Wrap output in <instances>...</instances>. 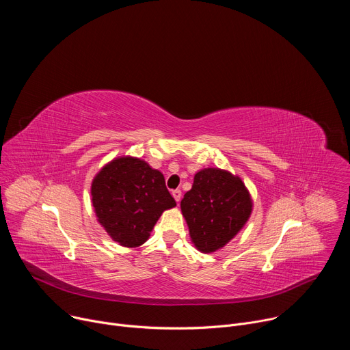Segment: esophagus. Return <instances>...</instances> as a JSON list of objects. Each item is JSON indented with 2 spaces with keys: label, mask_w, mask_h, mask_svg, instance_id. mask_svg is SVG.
Returning <instances> with one entry per match:
<instances>
[{
  "label": "esophagus",
  "mask_w": 350,
  "mask_h": 350,
  "mask_svg": "<svg viewBox=\"0 0 350 350\" xmlns=\"http://www.w3.org/2000/svg\"><path fill=\"white\" fill-rule=\"evenodd\" d=\"M172 195H173V198L176 199V202H180V201H181V191H180V189L172 191Z\"/></svg>",
  "instance_id": "esophagus-1"
}]
</instances>
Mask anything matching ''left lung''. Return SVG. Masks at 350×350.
<instances>
[{"label":"left lung","mask_w":350,"mask_h":350,"mask_svg":"<svg viewBox=\"0 0 350 350\" xmlns=\"http://www.w3.org/2000/svg\"><path fill=\"white\" fill-rule=\"evenodd\" d=\"M180 208L193 246L202 254H213L245 227L254 211V199L239 176L205 167L195 173Z\"/></svg>","instance_id":"left-lung-1"}]
</instances>
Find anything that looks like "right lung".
<instances>
[{
    "instance_id": "add662e5",
    "label": "right lung",
    "mask_w": 350,
    "mask_h": 350,
    "mask_svg": "<svg viewBox=\"0 0 350 350\" xmlns=\"http://www.w3.org/2000/svg\"><path fill=\"white\" fill-rule=\"evenodd\" d=\"M91 202L96 221L124 247L145 243L162 213L176 206L163 174L130 155L99 169L91 181Z\"/></svg>"
}]
</instances>
